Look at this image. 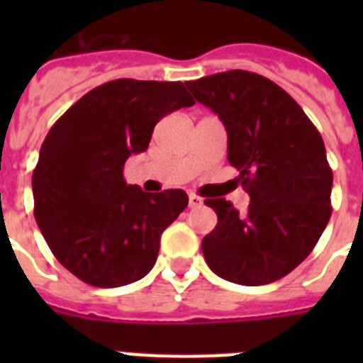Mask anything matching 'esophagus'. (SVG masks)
Segmentation results:
<instances>
[{
    "mask_svg": "<svg viewBox=\"0 0 363 363\" xmlns=\"http://www.w3.org/2000/svg\"><path fill=\"white\" fill-rule=\"evenodd\" d=\"M188 203H190V207H199V205L203 203V199L196 196V194H188Z\"/></svg>",
    "mask_w": 363,
    "mask_h": 363,
    "instance_id": "34e87169",
    "label": "esophagus"
}]
</instances>
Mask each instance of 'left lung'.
Returning a JSON list of instances; mask_svg holds the SVG:
<instances>
[{"label": "left lung", "mask_w": 363, "mask_h": 363, "mask_svg": "<svg viewBox=\"0 0 363 363\" xmlns=\"http://www.w3.org/2000/svg\"><path fill=\"white\" fill-rule=\"evenodd\" d=\"M228 131V162L250 196L247 215L205 199L218 222L201 241L213 273L235 284H269L296 269L332 215L333 175L320 133L269 79L233 69L186 84Z\"/></svg>", "instance_id": "left-lung-1"}]
</instances>
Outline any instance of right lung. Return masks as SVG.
Here are the masks:
<instances>
[{
  "label": "right lung",
  "mask_w": 363,
  "mask_h": 363,
  "mask_svg": "<svg viewBox=\"0 0 363 363\" xmlns=\"http://www.w3.org/2000/svg\"><path fill=\"white\" fill-rule=\"evenodd\" d=\"M194 104L182 82L118 79L84 94L45 137L33 215L56 259L86 284L124 286L156 264L160 238L188 196L143 192L122 171L147 150L160 118Z\"/></svg>",
  "instance_id": "obj_1"
}]
</instances>
